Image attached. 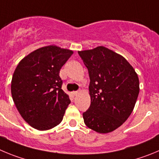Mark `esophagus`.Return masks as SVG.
<instances>
[{"label":"esophagus","mask_w":159,"mask_h":159,"mask_svg":"<svg viewBox=\"0 0 159 159\" xmlns=\"http://www.w3.org/2000/svg\"><path fill=\"white\" fill-rule=\"evenodd\" d=\"M80 93V90H78V91H74V92L72 93V94L74 96H76V95H78V93Z\"/></svg>","instance_id":"1"}]
</instances>
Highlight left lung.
Instances as JSON below:
<instances>
[{"label": "left lung", "instance_id": "obj_1", "mask_svg": "<svg viewBox=\"0 0 159 159\" xmlns=\"http://www.w3.org/2000/svg\"><path fill=\"white\" fill-rule=\"evenodd\" d=\"M78 54L90 79L91 104L83 113L84 122L98 133L111 132L134 109L139 93L138 75L122 55L102 46Z\"/></svg>", "mask_w": 159, "mask_h": 159}]
</instances>
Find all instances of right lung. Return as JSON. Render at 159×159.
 Here are the masks:
<instances>
[{
	"label": "right lung",
	"instance_id": "1",
	"mask_svg": "<svg viewBox=\"0 0 159 159\" xmlns=\"http://www.w3.org/2000/svg\"><path fill=\"white\" fill-rule=\"evenodd\" d=\"M73 53L55 45L43 47L24 57L14 71L11 93L16 107L39 131L58 125L70 103L62 89L59 72Z\"/></svg>",
	"mask_w": 159,
	"mask_h": 159
}]
</instances>
